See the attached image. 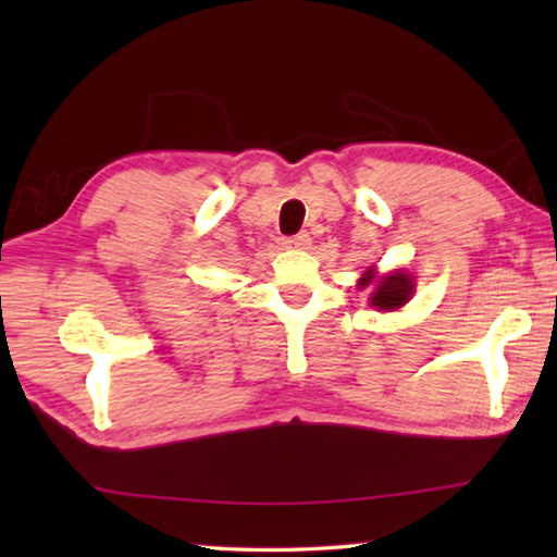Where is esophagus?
<instances>
[{"label": "esophagus", "mask_w": 557, "mask_h": 557, "mask_svg": "<svg viewBox=\"0 0 557 557\" xmlns=\"http://www.w3.org/2000/svg\"><path fill=\"white\" fill-rule=\"evenodd\" d=\"M309 243H312V238H309L307 233H297V235H292V238L285 240V248L305 250V248H309Z\"/></svg>", "instance_id": "34e87169"}]
</instances>
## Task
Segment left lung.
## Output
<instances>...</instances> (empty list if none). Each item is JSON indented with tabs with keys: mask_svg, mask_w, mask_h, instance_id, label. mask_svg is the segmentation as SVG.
Masks as SVG:
<instances>
[{
	"mask_svg": "<svg viewBox=\"0 0 557 557\" xmlns=\"http://www.w3.org/2000/svg\"><path fill=\"white\" fill-rule=\"evenodd\" d=\"M358 287L366 289L371 287V307H379L383 312H391V309L403 307L405 301L412 297L414 282L410 275H405L403 270L391 272V275L379 277L375 270L369 268L363 272V277L358 280Z\"/></svg>",
	"mask_w": 557,
	"mask_h": 557,
	"instance_id": "1",
	"label": "left lung"
}]
</instances>
